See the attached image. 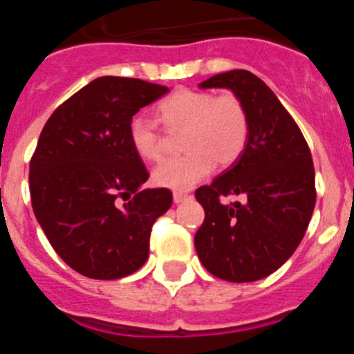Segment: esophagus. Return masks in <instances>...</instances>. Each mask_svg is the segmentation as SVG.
<instances>
[{"label":"esophagus","instance_id":"obj_1","mask_svg":"<svg viewBox=\"0 0 354 354\" xmlns=\"http://www.w3.org/2000/svg\"><path fill=\"white\" fill-rule=\"evenodd\" d=\"M192 198V195H187L186 192H174V202L175 204H180L184 200Z\"/></svg>","mask_w":354,"mask_h":354}]
</instances>
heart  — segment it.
<instances>
[{
	"label": "heart",
	"mask_w": 354,
	"mask_h": 354,
	"mask_svg": "<svg viewBox=\"0 0 354 354\" xmlns=\"http://www.w3.org/2000/svg\"><path fill=\"white\" fill-rule=\"evenodd\" d=\"M158 115L168 129H186L183 147L187 150L154 168L152 180L161 187L189 189L214 170L216 162L220 167L236 162L248 143V113L234 93L212 95L204 90L180 88L158 106ZM127 136L143 161H158L162 156L161 133L143 115L131 118Z\"/></svg>",
	"instance_id": "1"
}]
</instances>
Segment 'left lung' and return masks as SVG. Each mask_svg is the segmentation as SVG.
I'll return each instance as SVG.
<instances>
[{"label": "left lung", "instance_id": "obj_1", "mask_svg": "<svg viewBox=\"0 0 354 354\" xmlns=\"http://www.w3.org/2000/svg\"><path fill=\"white\" fill-rule=\"evenodd\" d=\"M200 88H228L245 104L248 143L232 167L195 192L205 220L195 234L200 262L227 282H255L277 271L301 243L315 207V171L298 124L273 90L243 68ZM245 203L225 205L223 196Z\"/></svg>", "mask_w": 354, "mask_h": 354}]
</instances>
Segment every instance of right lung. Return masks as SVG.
Returning <instances> with one entry per match:
<instances>
[{
	"label": "right lung",
	"mask_w": 354,
	"mask_h": 354,
	"mask_svg": "<svg viewBox=\"0 0 354 354\" xmlns=\"http://www.w3.org/2000/svg\"><path fill=\"white\" fill-rule=\"evenodd\" d=\"M167 92L134 77H97L40 133L30 161L31 207L55 252L83 277L117 280L149 257L150 230L170 209L171 192L142 189L149 171L127 126Z\"/></svg>",
	"instance_id": "1"
}]
</instances>
